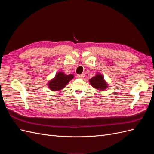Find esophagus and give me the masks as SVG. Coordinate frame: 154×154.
I'll return each mask as SVG.
<instances>
[{"label": "esophagus", "instance_id": "1", "mask_svg": "<svg viewBox=\"0 0 154 154\" xmlns=\"http://www.w3.org/2000/svg\"><path fill=\"white\" fill-rule=\"evenodd\" d=\"M84 76H85L84 74H78V75H77V77L78 78H83Z\"/></svg>", "mask_w": 154, "mask_h": 154}]
</instances>
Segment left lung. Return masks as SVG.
Masks as SVG:
<instances>
[{"mask_svg": "<svg viewBox=\"0 0 154 154\" xmlns=\"http://www.w3.org/2000/svg\"><path fill=\"white\" fill-rule=\"evenodd\" d=\"M90 83L92 87L100 90H105L107 87L106 82L104 81V78L103 76L100 74H97L96 76L92 77L89 80Z\"/></svg>", "mask_w": 154, "mask_h": 154, "instance_id": "left-lung-1", "label": "left lung"}]
</instances>
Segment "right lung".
<instances>
[{
    "label": "right lung",
    "mask_w": 154,
    "mask_h": 154,
    "mask_svg": "<svg viewBox=\"0 0 154 154\" xmlns=\"http://www.w3.org/2000/svg\"><path fill=\"white\" fill-rule=\"evenodd\" d=\"M72 74H65L63 72H58L56 75L53 80L49 83V87L52 91H60L69 82V81L73 78Z\"/></svg>",
    "instance_id": "obj_1"
}]
</instances>
